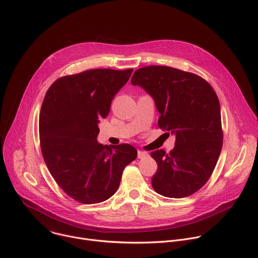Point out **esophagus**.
<instances>
[{"label": "esophagus", "mask_w": 258, "mask_h": 258, "mask_svg": "<svg viewBox=\"0 0 258 258\" xmlns=\"http://www.w3.org/2000/svg\"><path fill=\"white\" fill-rule=\"evenodd\" d=\"M147 156H149L148 153H146V152H144V151H138V158L143 159V158H145V157H147Z\"/></svg>", "instance_id": "obj_1"}]
</instances>
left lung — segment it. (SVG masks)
I'll return each instance as SVG.
<instances>
[{"label":"left lung","mask_w":258,"mask_h":258,"mask_svg":"<svg viewBox=\"0 0 258 258\" xmlns=\"http://www.w3.org/2000/svg\"><path fill=\"white\" fill-rule=\"evenodd\" d=\"M131 83L153 98L160 114L159 127L175 136L169 153H151L158 165L153 189L169 198L192 195L205 185L222 151V118L215 92L194 73L168 66L140 68Z\"/></svg>","instance_id":"left-lung-1"}]
</instances>
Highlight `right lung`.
<instances>
[{"mask_svg": "<svg viewBox=\"0 0 258 258\" xmlns=\"http://www.w3.org/2000/svg\"><path fill=\"white\" fill-rule=\"evenodd\" d=\"M133 69H92L57 80L40 113L44 160L58 186L72 199L95 204L117 191L124 167L137 158L133 146H103L99 122Z\"/></svg>", "mask_w": 258, "mask_h": 258, "instance_id": "1", "label": "right lung"}]
</instances>
